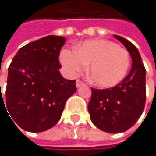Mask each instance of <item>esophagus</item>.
<instances>
[{
  "instance_id": "1",
  "label": "esophagus",
  "mask_w": 156,
  "mask_h": 156,
  "mask_svg": "<svg viewBox=\"0 0 156 156\" xmlns=\"http://www.w3.org/2000/svg\"><path fill=\"white\" fill-rule=\"evenodd\" d=\"M83 85H84V83L82 81H80V80L76 81V87H77V88H80L81 87H83Z\"/></svg>"
}]
</instances>
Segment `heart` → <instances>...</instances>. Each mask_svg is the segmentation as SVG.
<instances>
[{
	"label": "heart",
	"instance_id": "obj_1",
	"mask_svg": "<svg viewBox=\"0 0 156 156\" xmlns=\"http://www.w3.org/2000/svg\"><path fill=\"white\" fill-rule=\"evenodd\" d=\"M59 59L67 73L76 75L89 67L92 81L99 87L109 88L117 85L126 77L130 66L128 51L110 40H89L76 50L63 49Z\"/></svg>",
	"mask_w": 156,
	"mask_h": 156
}]
</instances>
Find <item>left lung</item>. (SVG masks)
I'll return each instance as SVG.
<instances>
[{
    "label": "left lung",
    "instance_id": "left-lung-1",
    "mask_svg": "<svg viewBox=\"0 0 156 156\" xmlns=\"http://www.w3.org/2000/svg\"><path fill=\"white\" fill-rule=\"evenodd\" d=\"M127 49L132 67L124 80L107 89L91 88L88 112L92 123L107 133H122L139 120L145 106L146 69L137 47L126 39L113 35Z\"/></svg>",
    "mask_w": 156,
    "mask_h": 156
}]
</instances>
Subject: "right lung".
I'll return each mask as SVG.
<instances>
[{
	"instance_id": "add662e5",
	"label": "right lung",
	"mask_w": 156,
	"mask_h": 156,
	"mask_svg": "<svg viewBox=\"0 0 156 156\" xmlns=\"http://www.w3.org/2000/svg\"><path fill=\"white\" fill-rule=\"evenodd\" d=\"M65 42L64 37L55 35L39 39L20 48L9 66L5 105L2 97L1 100L23 130L37 133L53 127L67 99L77 90L76 81L63 78L58 71Z\"/></svg>"
}]
</instances>
